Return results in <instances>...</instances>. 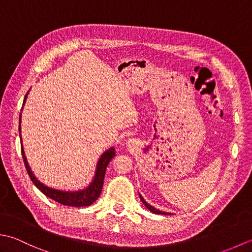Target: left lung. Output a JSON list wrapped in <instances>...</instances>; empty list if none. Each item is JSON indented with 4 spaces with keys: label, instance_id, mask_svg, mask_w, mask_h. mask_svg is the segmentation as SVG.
<instances>
[{
    "label": "left lung",
    "instance_id": "1",
    "mask_svg": "<svg viewBox=\"0 0 252 252\" xmlns=\"http://www.w3.org/2000/svg\"><path fill=\"white\" fill-rule=\"evenodd\" d=\"M140 198H141V200H142V202L144 203V205H145V207L148 209L149 211L151 212H153V213H156V215H171V213H168V212H163V211H160V210H157L156 208H154L153 206H151V205H148V203L144 200V198L142 197V195L140 194Z\"/></svg>",
    "mask_w": 252,
    "mask_h": 252
}]
</instances>
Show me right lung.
<instances>
[{
    "label": "right lung",
    "mask_w": 252,
    "mask_h": 252,
    "mask_svg": "<svg viewBox=\"0 0 252 252\" xmlns=\"http://www.w3.org/2000/svg\"><path fill=\"white\" fill-rule=\"evenodd\" d=\"M26 98H27V95L25 96L24 104L26 101ZM19 122H20V118H19ZM19 131H20V126H19ZM21 155H23L25 167H26L27 172H28L30 176L32 183H33L37 189L43 192L45 196L50 197L51 199L60 202L63 206L88 207L92 205V203L99 197L101 189H103V184H104L106 168L107 165H108V163L111 161V159L115 157L116 153H115V148L111 147L108 149V151H106L103 155H101L97 162V167H96V172H95V176L92 181V183H91L85 189L78 190V191H63V190L51 189V187H47L44 184H42L40 181H37V179L30 170L29 164L27 162L23 147H21Z\"/></svg>",
    "instance_id": "right-lung-1"
}]
</instances>
